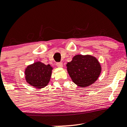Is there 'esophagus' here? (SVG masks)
<instances>
[{
  "mask_svg": "<svg viewBox=\"0 0 127 127\" xmlns=\"http://www.w3.org/2000/svg\"><path fill=\"white\" fill-rule=\"evenodd\" d=\"M56 65L59 67H63V63L62 62H58L56 63Z\"/></svg>",
  "mask_w": 127,
  "mask_h": 127,
  "instance_id": "1",
  "label": "esophagus"
}]
</instances>
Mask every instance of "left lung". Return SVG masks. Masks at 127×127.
Listing matches in <instances>:
<instances>
[{
	"instance_id": "obj_1",
	"label": "left lung",
	"mask_w": 127,
	"mask_h": 127,
	"mask_svg": "<svg viewBox=\"0 0 127 127\" xmlns=\"http://www.w3.org/2000/svg\"><path fill=\"white\" fill-rule=\"evenodd\" d=\"M67 69L73 82L79 87H86L97 81L101 73V65L91 55H77L67 63Z\"/></svg>"
}]
</instances>
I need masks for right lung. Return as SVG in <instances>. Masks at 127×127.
I'll list each match as a JSON object with an SVG mask.
<instances>
[{
    "mask_svg": "<svg viewBox=\"0 0 127 127\" xmlns=\"http://www.w3.org/2000/svg\"><path fill=\"white\" fill-rule=\"evenodd\" d=\"M52 67L41 62H36L29 65L25 70L26 80L30 85L37 88H44L51 76Z\"/></svg>",
    "mask_w": 127,
    "mask_h": 127,
    "instance_id": "1",
    "label": "right lung"
}]
</instances>
